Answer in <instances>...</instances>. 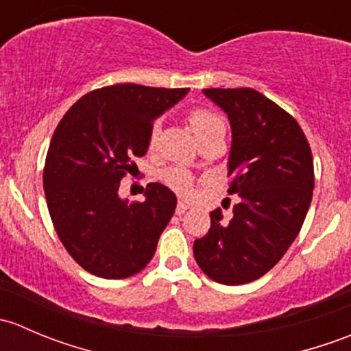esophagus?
I'll list each match as a JSON object with an SVG mask.
<instances>
[{
	"instance_id": "esophagus-1",
	"label": "esophagus",
	"mask_w": 351,
	"mask_h": 351,
	"mask_svg": "<svg viewBox=\"0 0 351 351\" xmlns=\"http://www.w3.org/2000/svg\"><path fill=\"white\" fill-rule=\"evenodd\" d=\"M189 208H190V205L186 204V202H182V200H180V202H178V205H176V215L185 214V212L189 210Z\"/></svg>"
}]
</instances>
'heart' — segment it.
Here are the masks:
<instances>
[{
  "label": "heart",
  "instance_id": "obj_1",
  "mask_svg": "<svg viewBox=\"0 0 351 351\" xmlns=\"http://www.w3.org/2000/svg\"><path fill=\"white\" fill-rule=\"evenodd\" d=\"M186 120H189L198 143L202 139H205V137L212 136V134L224 130V120L221 119V115H217V113L208 108H192L186 113ZM159 130H161V123L154 122L149 130V147H154L158 144ZM161 178L169 189H173L180 195H189V193H192L193 178L189 173V169L182 168V166H173V168L165 169L161 173Z\"/></svg>",
  "mask_w": 351,
  "mask_h": 351
}]
</instances>
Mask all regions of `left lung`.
Listing matches in <instances>:
<instances>
[{
    "label": "left lung",
    "mask_w": 351,
    "mask_h": 351,
    "mask_svg": "<svg viewBox=\"0 0 351 351\" xmlns=\"http://www.w3.org/2000/svg\"><path fill=\"white\" fill-rule=\"evenodd\" d=\"M232 129L229 195L232 219L210 212V229L193 254L208 278L241 285L270 271L304 224L314 189L311 146L297 120L251 88H207Z\"/></svg>",
    "instance_id": "obj_1"
}]
</instances>
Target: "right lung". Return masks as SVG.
I'll return each mask as SVG.
<instances>
[{
  "instance_id": "add662e5",
  "label": "right lung",
  "mask_w": 351,
  "mask_h": 351,
  "mask_svg": "<svg viewBox=\"0 0 351 351\" xmlns=\"http://www.w3.org/2000/svg\"><path fill=\"white\" fill-rule=\"evenodd\" d=\"M186 91L112 84L81 97L59 122L45 158V200L67 253L90 274L132 277L154 256L175 193L149 183L146 200L129 202L119 197V186L136 166L132 159L147 153L156 117Z\"/></svg>"
}]
</instances>
